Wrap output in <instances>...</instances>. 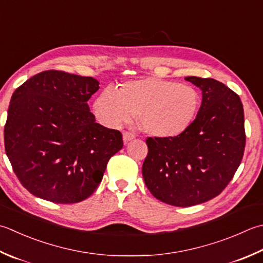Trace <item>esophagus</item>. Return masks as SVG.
<instances>
[{
    "mask_svg": "<svg viewBox=\"0 0 263 263\" xmlns=\"http://www.w3.org/2000/svg\"><path fill=\"white\" fill-rule=\"evenodd\" d=\"M136 138V135L135 133H131V132H124L123 133V141H124V143H127L128 141L133 140V139Z\"/></svg>",
    "mask_w": 263,
    "mask_h": 263,
    "instance_id": "34e87169",
    "label": "esophagus"
}]
</instances>
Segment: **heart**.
<instances>
[{
	"label": "heart",
	"mask_w": 263,
	"mask_h": 263,
	"mask_svg": "<svg viewBox=\"0 0 263 263\" xmlns=\"http://www.w3.org/2000/svg\"><path fill=\"white\" fill-rule=\"evenodd\" d=\"M200 107L195 87L176 81L142 77L124 82L117 92L106 89L98 96L93 112L101 124L118 127L138 115L139 125L148 135L173 138L193 125Z\"/></svg>",
	"instance_id": "obj_1"
}]
</instances>
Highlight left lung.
<instances>
[{
    "mask_svg": "<svg viewBox=\"0 0 263 263\" xmlns=\"http://www.w3.org/2000/svg\"><path fill=\"white\" fill-rule=\"evenodd\" d=\"M202 90V105L186 132L147 138L142 176L154 197L187 208L214 198L237 171L245 149L240 98L221 82L188 76Z\"/></svg>",
    "mask_w": 263,
    "mask_h": 263,
    "instance_id": "8db88e82",
    "label": "left lung"
}]
</instances>
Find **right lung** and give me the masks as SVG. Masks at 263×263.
<instances>
[{
	"instance_id": "add662e5",
	"label": "right lung",
	"mask_w": 263,
	"mask_h": 263,
	"mask_svg": "<svg viewBox=\"0 0 263 263\" xmlns=\"http://www.w3.org/2000/svg\"><path fill=\"white\" fill-rule=\"evenodd\" d=\"M93 77L59 70L36 74L13 92L4 126L5 153L15 176L34 196L59 204L93 194L122 133L96 123L87 100Z\"/></svg>"
}]
</instances>
